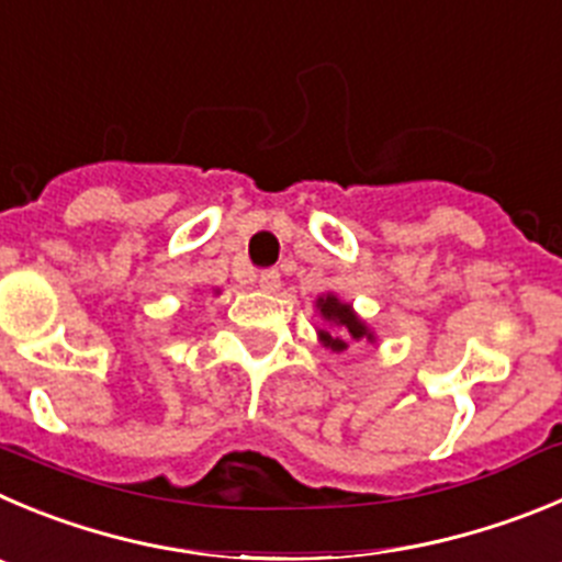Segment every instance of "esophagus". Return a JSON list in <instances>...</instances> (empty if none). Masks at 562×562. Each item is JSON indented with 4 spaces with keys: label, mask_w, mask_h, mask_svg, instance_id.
<instances>
[{
    "label": "esophagus",
    "mask_w": 562,
    "mask_h": 562,
    "mask_svg": "<svg viewBox=\"0 0 562 562\" xmlns=\"http://www.w3.org/2000/svg\"><path fill=\"white\" fill-rule=\"evenodd\" d=\"M280 271L277 269H269V271H260V274H257V285L263 288V291H277V288H280Z\"/></svg>",
    "instance_id": "esophagus-1"
}]
</instances>
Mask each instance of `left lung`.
Here are the masks:
<instances>
[{"instance_id":"left-lung-1","label":"left lung","mask_w":562,"mask_h":562,"mask_svg":"<svg viewBox=\"0 0 562 562\" xmlns=\"http://www.w3.org/2000/svg\"><path fill=\"white\" fill-rule=\"evenodd\" d=\"M318 311H322V316L327 318L329 324H335L338 327V335L333 333H324L322 329V340L329 346V349H335V352H340V349H346V340L344 338H369L371 340V333L366 329V324L360 322L358 316L352 313V307L344 305V302H338L335 296H322L318 299Z\"/></svg>"}]
</instances>
